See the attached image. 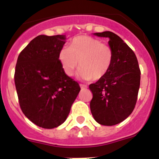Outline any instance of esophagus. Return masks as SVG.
I'll list each match as a JSON object with an SVG mask.
<instances>
[{
    "mask_svg": "<svg viewBox=\"0 0 159 159\" xmlns=\"http://www.w3.org/2000/svg\"><path fill=\"white\" fill-rule=\"evenodd\" d=\"M80 88H82V89L88 88V87H87L86 85H84V84H80Z\"/></svg>",
    "mask_w": 159,
    "mask_h": 159,
    "instance_id": "esophagus-1",
    "label": "esophagus"
}]
</instances>
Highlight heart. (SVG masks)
<instances>
[{
	"mask_svg": "<svg viewBox=\"0 0 159 159\" xmlns=\"http://www.w3.org/2000/svg\"><path fill=\"white\" fill-rule=\"evenodd\" d=\"M59 61L66 75L71 76L79 67V75L84 80L98 81L110 71L114 52L111 46L92 36H75L58 55Z\"/></svg>",
	"mask_w": 159,
	"mask_h": 159,
	"instance_id": "1",
	"label": "heart"
}]
</instances>
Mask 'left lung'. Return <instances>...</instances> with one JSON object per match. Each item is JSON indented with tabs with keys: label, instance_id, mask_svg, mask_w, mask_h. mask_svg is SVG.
<instances>
[{
	"label": "left lung",
	"instance_id": "obj_1",
	"mask_svg": "<svg viewBox=\"0 0 159 159\" xmlns=\"http://www.w3.org/2000/svg\"><path fill=\"white\" fill-rule=\"evenodd\" d=\"M95 35L109 38L114 60L106 76L89 85L93 95L90 108L97 123L113 126L127 119L134 109L141 71L133 50L119 36L109 31Z\"/></svg>",
	"mask_w": 159,
	"mask_h": 159
}]
</instances>
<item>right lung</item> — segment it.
Wrapping results in <instances>:
<instances>
[{
	"label": "right lung",
	"instance_id": "right-lung-1",
	"mask_svg": "<svg viewBox=\"0 0 159 159\" xmlns=\"http://www.w3.org/2000/svg\"><path fill=\"white\" fill-rule=\"evenodd\" d=\"M65 39L64 35H40L17 58L14 80L20 107L31 122L42 128L62 124L80 91L59 61Z\"/></svg>",
	"mask_w": 159,
	"mask_h": 159
}]
</instances>
